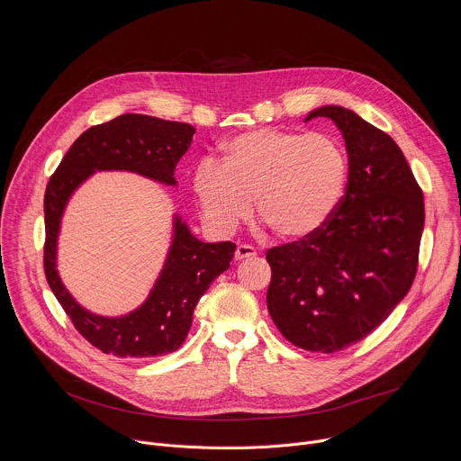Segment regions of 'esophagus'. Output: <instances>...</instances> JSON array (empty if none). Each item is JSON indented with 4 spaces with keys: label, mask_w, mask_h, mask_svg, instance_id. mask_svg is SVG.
<instances>
[{
    "label": "esophagus",
    "mask_w": 461,
    "mask_h": 461,
    "mask_svg": "<svg viewBox=\"0 0 461 461\" xmlns=\"http://www.w3.org/2000/svg\"><path fill=\"white\" fill-rule=\"evenodd\" d=\"M255 255H257V251L248 244H239L235 249V260H244V258H249Z\"/></svg>",
    "instance_id": "obj_1"
}]
</instances>
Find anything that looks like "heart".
I'll return each mask as SVG.
<instances>
[{
	"instance_id": "obj_1",
	"label": "heart",
	"mask_w": 461,
	"mask_h": 461,
	"mask_svg": "<svg viewBox=\"0 0 461 461\" xmlns=\"http://www.w3.org/2000/svg\"><path fill=\"white\" fill-rule=\"evenodd\" d=\"M348 184V157L328 133L262 127L221 146L219 166L194 169L193 191L208 226L230 235L255 215L276 237L304 240L332 221Z\"/></svg>"
}]
</instances>
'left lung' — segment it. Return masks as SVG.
Listing matches in <instances>:
<instances>
[{
  "label": "left lung",
  "instance_id": "8db88e82",
  "mask_svg": "<svg viewBox=\"0 0 461 461\" xmlns=\"http://www.w3.org/2000/svg\"><path fill=\"white\" fill-rule=\"evenodd\" d=\"M348 155L347 194L310 239L272 248L268 312L295 347L332 354L366 338L409 294L425 224L423 193L381 129L341 105H321Z\"/></svg>",
  "mask_w": 461,
  "mask_h": 461
}]
</instances>
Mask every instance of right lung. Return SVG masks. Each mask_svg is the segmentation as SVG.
<instances>
[{"instance_id": "obj_1", "label": "right lung", "mask_w": 461, "mask_h": 461, "mask_svg": "<svg viewBox=\"0 0 461 461\" xmlns=\"http://www.w3.org/2000/svg\"><path fill=\"white\" fill-rule=\"evenodd\" d=\"M194 127L184 122L127 113L82 133L59 162L45 189V276L47 283L96 348L118 357H155L175 352L191 328L193 310L210 285L230 268L233 242H203L180 213H173V235L164 267L146 301L123 315H100L82 306L65 288L56 262L61 219L75 191L96 171H129L176 187L175 167L189 149Z\"/></svg>"}]
</instances>
